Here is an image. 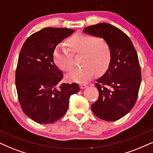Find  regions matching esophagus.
I'll return each mask as SVG.
<instances>
[{
  "label": "esophagus",
  "instance_id": "esophagus-1",
  "mask_svg": "<svg viewBox=\"0 0 153 153\" xmlns=\"http://www.w3.org/2000/svg\"><path fill=\"white\" fill-rule=\"evenodd\" d=\"M87 87V85H85V84H80V89H85V88H86V87Z\"/></svg>",
  "mask_w": 153,
  "mask_h": 153
}]
</instances>
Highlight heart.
Returning a JSON list of instances; mask_svg holds the SVG:
<instances>
[{
    "mask_svg": "<svg viewBox=\"0 0 153 153\" xmlns=\"http://www.w3.org/2000/svg\"><path fill=\"white\" fill-rule=\"evenodd\" d=\"M66 45L69 50L64 47L58 46L53 54L54 63L62 71L68 72L72 68L71 52L73 54H82L80 64L82 66L73 69L67 75L68 80L87 82L93 78L95 73L101 74L109 66L111 50L108 42L102 38L76 33L67 40Z\"/></svg>",
    "mask_w": 153,
    "mask_h": 153,
    "instance_id": "b5f03b06",
    "label": "heart"
}]
</instances>
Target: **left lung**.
Returning <instances> with one entry per match:
<instances>
[{
	"instance_id": "8db88e82",
	"label": "left lung",
	"mask_w": 153,
	"mask_h": 153,
	"mask_svg": "<svg viewBox=\"0 0 153 153\" xmlns=\"http://www.w3.org/2000/svg\"><path fill=\"white\" fill-rule=\"evenodd\" d=\"M85 33L102 38L111 50V60L105 74L95 85L99 92L91 104L94 114L105 121H115L131 111L137 99L141 72L137 53L130 38L110 24L85 27Z\"/></svg>"
}]
</instances>
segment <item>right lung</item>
Returning a JSON list of instances; mask_svg holds the SVG:
<instances>
[{
  "label": "right lung",
  "mask_w": 153,
  "mask_h": 153,
  "mask_svg": "<svg viewBox=\"0 0 153 153\" xmlns=\"http://www.w3.org/2000/svg\"><path fill=\"white\" fill-rule=\"evenodd\" d=\"M75 30L48 27L30 36L20 51L15 74L18 99L22 111L36 123L50 124L66 114L77 83H62L63 73L54 64L56 46Z\"/></svg>",
  "instance_id": "obj_1"
}]
</instances>
